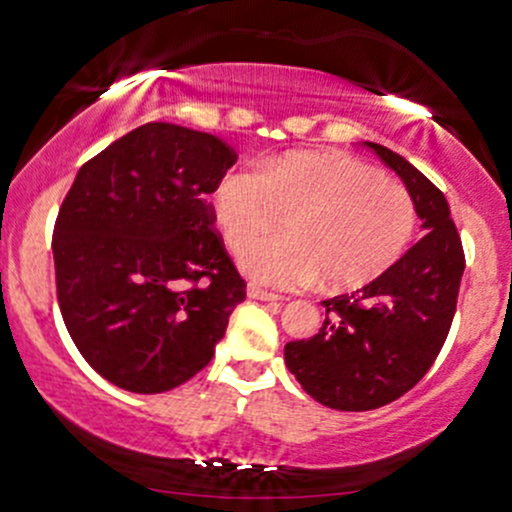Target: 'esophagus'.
Returning <instances> with one entry per match:
<instances>
[{"instance_id":"34e87169","label":"esophagus","mask_w":512,"mask_h":512,"mask_svg":"<svg viewBox=\"0 0 512 512\" xmlns=\"http://www.w3.org/2000/svg\"><path fill=\"white\" fill-rule=\"evenodd\" d=\"M246 295H249L251 300H261V303H271V305H281V298L268 291H263V288H256V286H249L246 288Z\"/></svg>"}]
</instances>
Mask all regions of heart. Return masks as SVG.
Instances as JSON below:
<instances>
[{
    "label": "heart",
    "instance_id": "b5f03b06",
    "mask_svg": "<svg viewBox=\"0 0 512 512\" xmlns=\"http://www.w3.org/2000/svg\"><path fill=\"white\" fill-rule=\"evenodd\" d=\"M212 217L229 251L284 221L286 237L241 254L254 283L355 291L387 273L412 241L414 199L394 179L342 152H291L219 182Z\"/></svg>",
    "mask_w": 512,
    "mask_h": 512
}]
</instances>
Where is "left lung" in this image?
<instances>
[{
    "label": "left lung",
    "instance_id": "8db88e82",
    "mask_svg": "<svg viewBox=\"0 0 512 512\" xmlns=\"http://www.w3.org/2000/svg\"><path fill=\"white\" fill-rule=\"evenodd\" d=\"M365 145L402 177L424 234L365 288L323 300L318 335L286 345V367L300 387L340 412L384 407L429 372L449 335L466 268L444 194L402 155Z\"/></svg>",
    "mask_w": 512,
    "mask_h": 512
}]
</instances>
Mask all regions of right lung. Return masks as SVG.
I'll return each mask as SVG.
<instances>
[{
    "mask_svg": "<svg viewBox=\"0 0 512 512\" xmlns=\"http://www.w3.org/2000/svg\"><path fill=\"white\" fill-rule=\"evenodd\" d=\"M236 162L217 135L147 123L78 170L54 229L63 323L83 360L135 394L202 372L246 283L214 234Z\"/></svg>",
    "mask_w": 512,
    "mask_h": 512,
    "instance_id": "add662e5",
    "label": "right lung"
}]
</instances>
